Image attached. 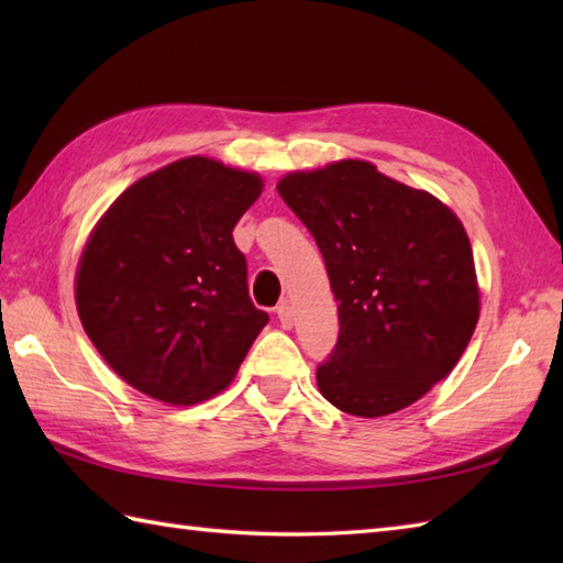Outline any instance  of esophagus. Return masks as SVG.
Here are the masks:
<instances>
[{
	"mask_svg": "<svg viewBox=\"0 0 563 563\" xmlns=\"http://www.w3.org/2000/svg\"><path fill=\"white\" fill-rule=\"evenodd\" d=\"M275 314H278V321L283 329H292V307L290 302H280L278 309H275Z\"/></svg>",
	"mask_w": 563,
	"mask_h": 563,
	"instance_id": "1",
	"label": "esophagus"
}]
</instances>
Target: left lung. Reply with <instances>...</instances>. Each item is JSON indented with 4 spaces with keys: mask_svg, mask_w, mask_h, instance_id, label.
Wrapping results in <instances>:
<instances>
[{
    "mask_svg": "<svg viewBox=\"0 0 563 563\" xmlns=\"http://www.w3.org/2000/svg\"><path fill=\"white\" fill-rule=\"evenodd\" d=\"M278 194L312 232L339 302L319 391L351 416L406 409L450 375L479 321L457 214L361 159L288 174Z\"/></svg>",
    "mask_w": 563,
    "mask_h": 563,
    "instance_id": "1",
    "label": "left lung"
}]
</instances>
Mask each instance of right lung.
<instances>
[{
    "label": "right lung",
    "instance_id": "1",
    "mask_svg": "<svg viewBox=\"0 0 563 563\" xmlns=\"http://www.w3.org/2000/svg\"><path fill=\"white\" fill-rule=\"evenodd\" d=\"M258 174L186 157L106 210L79 258L75 297L91 343L130 387L166 404L222 391L268 324L232 230Z\"/></svg>",
    "mask_w": 563,
    "mask_h": 563
}]
</instances>
